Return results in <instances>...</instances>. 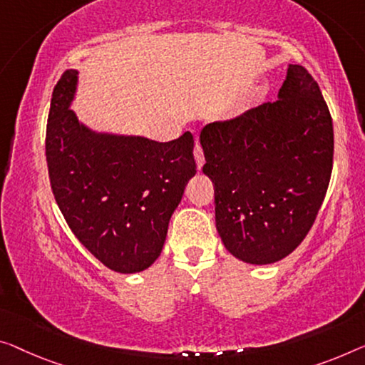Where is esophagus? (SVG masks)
<instances>
[{
  "label": "esophagus",
  "mask_w": 365,
  "mask_h": 365,
  "mask_svg": "<svg viewBox=\"0 0 365 365\" xmlns=\"http://www.w3.org/2000/svg\"><path fill=\"white\" fill-rule=\"evenodd\" d=\"M193 154H195V159H197V167L201 168V167H203V149H201L198 140H197V144H195Z\"/></svg>",
  "instance_id": "obj_1"
}]
</instances>
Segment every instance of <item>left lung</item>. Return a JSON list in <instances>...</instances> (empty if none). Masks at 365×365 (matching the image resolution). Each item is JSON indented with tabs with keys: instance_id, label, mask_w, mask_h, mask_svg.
I'll return each instance as SVG.
<instances>
[{
	"instance_id": "8db88e82",
	"label": "left lung",
	"mask_w": 365,
	"mask_h": 365,
	"mask_svg": "<svg viewBox=\"0 0 365 365\" xmlns=\"http://www.w3.org/2000/svg\"><path fill=\"white\" fill-rule=\"evenodd\" d=\"M225 247L249 264L295 251L312 230L333 170V119L319 86L288 65L279 100L200 134Z\"/></svg>"
}]
</instances>
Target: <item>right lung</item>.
<instances>
[{
    "label": "right lung",
    "mask_w": 365,
    "mask_h": 365,
    "mask_svg": "<svg viewBox=\"0 0 365 365\" xmlns=\"http://www.w3.org/2000/svg\"><path fill=\"white\" fill-rule=\"evenodd\" d=\"M77 70L52 93L46 159L52 193L78 241L121 274L148 269L164 247L168 221L197 173L190 130L170 143L96 134L70 110Z\"/></svg>",
    "instance_id": "right-lung-1"
}]
</instances>
